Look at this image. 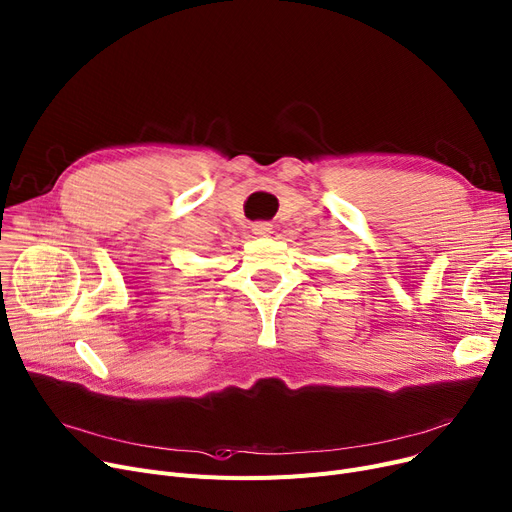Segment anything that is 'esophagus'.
<instances>
[{
	"instance_id": "34e87169",
	"label": "esophagus",
	"mask_w": 512,
	"mask_h": 512,
	"mask_svg": "<svg viewBox=\"0 0 512 512\" xmlns=\"http://www.w3.org/2000/svg\"><path fill=\"white\" fill-rule=\"evenodd\" d=\"M251 230H253L255 236H270V234L274 232L272 224H267V222H255V224L251 226Z\"/></svg>"
}]
</instances>
